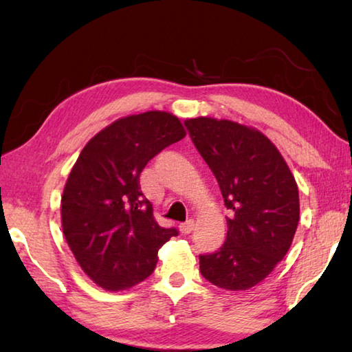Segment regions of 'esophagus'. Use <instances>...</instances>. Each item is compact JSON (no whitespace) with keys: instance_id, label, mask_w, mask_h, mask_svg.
<instances>
[{"instance_id":"34e87169","label":"esophagus","mask_w":352,"mask_h":352,"mask_svg":"<svg viewBox=\"0 0 352 352\" xmlns=\"http://www.w3.org/2000/svg\"><path fill=\"white\" fill-rule=\"evenodd\" d=\"M178 228H180V231H182L183 234L192 233V230H194V220H188V222L180 223V225H178Z\"/></svg>"}]
</instances>
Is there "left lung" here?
<instances>
[{"mask_svg":"<svg viewBox=\"0 0 352 352\" xmlns=\"http://www.w3.org/2000/svg\"><path fill=\"white\" fill-rule=\"evenodd\" d=\"M184 126L230 210L223 245L199 256L200 272L217 287L247 290L289 252L300 220L296 182L258 130L214 118L188 119Z\"/></svg>","mask_w":352,"mask_h":352,"instance_id":"8db88e82","label":"left lung"}]
</instances>
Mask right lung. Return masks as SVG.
I'll return each instance as SVG.
<instances>
[{
  "label": "right lung",
  "mask_w": 352,
  "mask_h": 352,
  "mask_svg": "<svg viewBox=\"0 0 352 352\" xmlns=\"http://www.w3.org/2000/svg\"><path fill=\"white\" fill-rule=\"evenodd\" d=\"M186 132L166 111L121 118L82 148L62 195L63 234L82 270L105 290H126L152 275L158 250L175 228H163L141 192L151 160Z\"/></svg>",
  "instance_id": "add662e5"
}]
</instances>
